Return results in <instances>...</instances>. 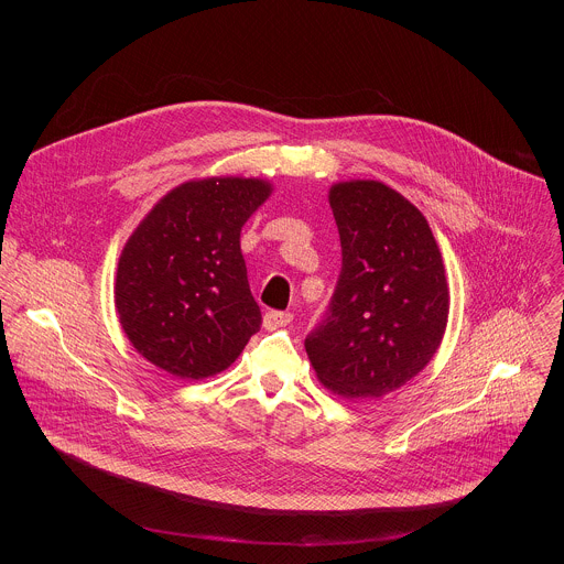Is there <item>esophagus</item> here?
<instances>
[{"instance_id":"esophagus-1","label":"esophagus","mask_w":564,"mask_h":564,"mask_svg":"<svg viewBox=\"0 0 564 564\" xmlns=\"http://www.w3.org/2000/svg\"><path fill=\"white\" fill-rule=\"evenodd\" d=\"M292 318H294L292 312H276V310H272V312H265L263 324H265L268 330H274V328H285V326H290Z\"/></svg>"}]
</instances>
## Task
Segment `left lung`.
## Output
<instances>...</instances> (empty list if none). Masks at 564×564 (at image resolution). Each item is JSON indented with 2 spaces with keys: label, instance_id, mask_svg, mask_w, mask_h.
<instances>
[{
  "label": "left lung",
  "instance_id": "left-lung-1",
  "mask_svg": "<svg viewBox=\"0 0 564 564\" xmlns=\"http://www.w3.org/2000/svg\"><path fill=\"white\" fill-rule=\"evenodd\" d=\"M328 200L344 265L305 352L330 392L383 397L417 377L444 339L451 294L442 252L424 214L381 181L335 183Z\"/></svg>",
  "mask_w": 564,
  "mask_h": 564
}]
</instances>
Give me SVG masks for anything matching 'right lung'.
I'll use <instances>...</instances> for the list:
<instances>
[{
    "label": "right lung",
    "instance_id": "1",
    "mask_svg": "<svg viewBox=\"0 0 564 564\" xmlns=\"http://www.w3.org/2000/svg\"><path fill=\"white\" fill-rule=\"evenodd\" d=\"M272 189L263 178H194L133 229L113 296L127 339L149 364L187 381L214 377L259 333L240 229Z\"/></svg>",
    "mask_w": 564,
    "mask_h": 564
}]
</instances>
